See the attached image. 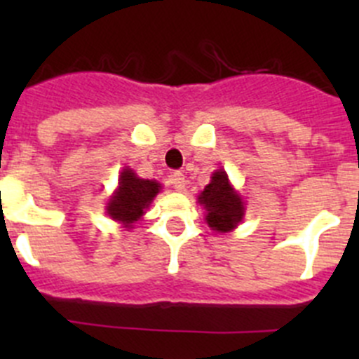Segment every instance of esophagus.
Here are the masks:
<instances>
[{"label": "esophagus", "mask_w": 359, "mask_h": 359, "mask_svg": "<svg viewBox=\"0 0 359 359\" xmlns=\"http://www.w3.org/2000/svg\"><path fill=\"white\" fill-rule=\"evenodd\" d=\"M170 182H172V186L177 191H184V187H186V177H184L182 172H173L170 175Z\"/></svg>", "instance_id": "34e87169"}]
</instances>
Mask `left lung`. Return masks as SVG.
I'll return each mask as SVG.
<instances>
[{
  "label": "left lung",
  "mask_w": 359,
  "mask_h": 359,
  "mask_svg": "<svg viewBox=\"0 0 359 359\" xmlns=\"http://www.w3.org/2000/svg\"><path fill=\"white\" fill-rule=\"evenodd\" d=\"M206 208V222L212 229L227 233L234 229L241 219H243L245 206L241 198L234 193L227 180V173L219 170L213 173L212 182L205 187L201 196L198 198Z\"/></svg>",
  "instance_id": "8db88e82"
}]
</instances>
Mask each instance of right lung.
Listing matches in <instances>:
<instances>
[{
    "instance_id": "1",
    "label": "right lung",
    "mask_w": 359,
    "mask_h": 359,
    "mask_svg": "<svg viewBox=\"0 0 359 359\" xmlns=\"http://www.w3.org/2000/svg\"><path fill=\"white\" fill-rule=\"evenodd\" d=\"M159 187L161 186L154 180L139 179L132 170H123L119 177V189L111 198L107 212L114 220L130 226L142 217L144 210L156 196Z\"/></svg>"
}]
</instances>
